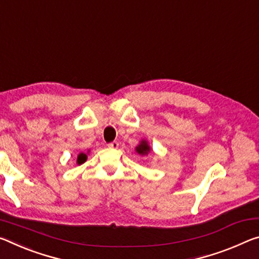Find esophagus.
<instances>
[{
    "mask_svg": "<svg viewBox=\"0 0 259 259\" xmlns=\"http://www.w3.org/2000/svg\"><path fill=\"white\" fill-rule=\"evenodd\" d=\"M108 147H110V149H117V147H118V143H117V142H112V143H109V144H108Z\"/></svg>",
    "mask_w": 259,
    "mask_h": 259,
    "instance_id": "esophagus-1",
    "label": "esophagus"
}]
</instances>
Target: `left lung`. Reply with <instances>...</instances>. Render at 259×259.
Listing matches in <instances>:
<instances>
[{
    "instance_id": "1",
    "label": "left lung",
    "mask_w": 259,
    "mask_h": 259,
    "mask_svg": "<svg viewBox=\"0 0 259 259\" xmlns=\"http://www.w3.org/2000/svg\"><path fill=\"white\" fill-rule=\"evenodd\" d=\"M135 151H136L139 155H149L151 153H153V151H152L150 146V143L147 142V139L145 138H143L139 141V144L136 146Z\"/></svg>"
}]
</instances>
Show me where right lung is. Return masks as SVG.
<instances>
[{
  "mask_svg": "<svg viewBox=\"0 0 259 259\" xmlns=\"http://www.w3.org/2000/svg\"><path fill=\"white\" fill-rule=\"evenodd\" d=\"M90 150L88 151V153H84V152H80V153H78L77 155V160H76V163L78 166L81 165V163H84L86 160H88V154H89Z\"/></svg>",
  "mask_w": 259,
  "mask_h": 259,
  "instance_id": "right-lung-1",
  "label": "right lung"
}]
</instances>
